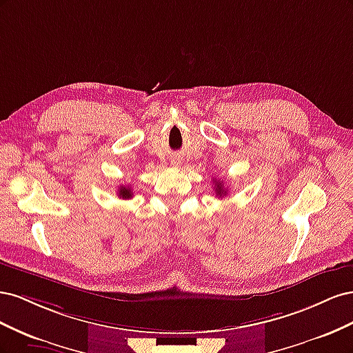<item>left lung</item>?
<instances>
[{"label":"left lung","mask_w":353,"mask_h":353,"mask_svg":"<svg viewBox=\"0 0 353 353\" xmlns=\"http://www.w3.org/2000/svg\"><path fill=\"white\" fill-rule=\"evenodd\" d=\"M213 183H215V193H216V196L222 197V196L227 194V190L223 188V184L221 183V181H213Z\"/></svg>","instance_id":"obj_1"}]
</instances>
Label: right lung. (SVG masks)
Returning a JSON list of instances; mask_svg holds the SVG:
<instances>
[{
    "mask_svg": "<svg viewBox=\"0 0 353 353\" xmlns=\"http://www.w3.org/2000/svg\"><path fill=\"white\" fill-rule=\"evenodd\" d=\"M117 193H119V197L121 199H131L132 197V191L130 187H121L119 190H117Z\"/></svg>",
    "mask_w": 353,
    "mask_h": 353,
    "instance_id": "1",
    "label": "right lung"
}]
</instances>
